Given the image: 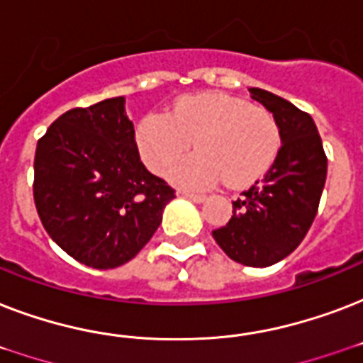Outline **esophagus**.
<instances>
[{
	"mask_svg": "<svg viewBox=\"0 0 363 363\" xmlns=\"http://www.w3.org/2000/svg\"><path fill=\"white\" fill-rule=\"evenodd\" d=\"M182 194H184L188 199H192L194 203H203L205 199H207L205 196H201V194H188V192H182Z\"/></svg>",
	"mask_w": 363,
	"mask_h": 363,
	"instance_id": "esophagus-1",
	"label": "esophagus"
}]
</instances>
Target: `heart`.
Masks as SVG:
<instances>
[{
    "label": "heart",
    "mask_w": 363,
    "mask_h": 363,
    "mask_svg": "<svg viewBox=\"0 0 363 363\" xmlns=\"http://www.w3.org/2000/svg\"><path fill=\"white\" fill-rule=\"evenodd\" d=\"M198 150L169 169L179 186L209 188L252 184L275 162L281 135L269 111L224 92L184 96L169 116L150 113L135 128V147L148 169L164 173L186 152Z\"/></svg>",
    "instance_id": "obj_1"
}]
</instances>
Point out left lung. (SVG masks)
Wrapping results in <instances>:
<instances>
[{
    "mask_svg": "<svg viewBox=\"0 0 363 363\" xmlns=\"http://www.w3.org/2000/svg\"><path fill=\"white\" fill-rule=\"evenodd\" d=\"M248 90L273 113L281 148L264 179L233 201V216L213 238L233 262L267 267L294 252L309 232L326 182L328 160L307 113L267 90Z\"/></svg>",
    "mask_w": 363,
    "mask_h": 363,
    "instance_id": "1",
    "label": "left lung"
}]
</instances>
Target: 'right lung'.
Wrapping results in <instances>:
<instances>
[{"label": "right lung", "mask_w": 363, "mask_h": 363, "mask_svg": "<svg viewBox=\"0 0 363 363\" xmlns=\"http://www.w3.org/2000/svg\"><path fill=\"white\" fill-rule=\"evenodd\" d=\"M133 137L121 96L67 111L37 143L39 218L52 241L88 267L113 269L135 258L175 198L143 165Z\"/></svg>", "instance_id": "obj_1"}]
</instances>
